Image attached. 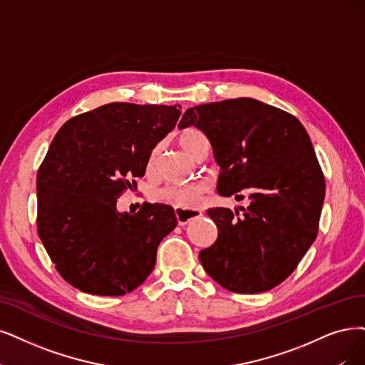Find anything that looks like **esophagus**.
Masks as SVG:
<instances>
[{
    "label": "esophagus",
    "mask_w": 365,
    "mask_h": 365,
    "mask_svg": "<svg viewBox=\"0 0 365 365\" xmlns=\"http://www.w3.org/2000/svg\"><path fill=\"white\" fill-rule=\"evenodd\" d=\"M174 213H175V218H178V222L180 225H186L187 222L198 220L201 215H203L198 209H182V207H175Z\"/></svg>",
    "instance_id": "obj_1"
}]
</instances>
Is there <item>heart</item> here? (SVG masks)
I'll return each instance as SVG.
<instances>
[{
	"label": "heart",
	"mask_w": 365,
	"mask_h": 365,
	"mask_svg": "<svg viewBox=\"0 0 365 365\" xmlns=\"http://www.w3.org/2000/svg\"><path fill=\"white\" fill-rule=\"evenodd\" d=\"M201 140H205V135L195 129H186L180 133V137H179L180 145L190 155L194 153L195 147L198 145V143ZM158 152H159V148H155L150 159H148V170H152L155 167ZM205 192H206V186L201 183L168 185L156 192V200L160 201V203H167L174 207H194L198 205L200 198L203 197Z\"/></svg>",
	"instance_id": "1"
}]
</instances>
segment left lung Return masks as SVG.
Instances as JSON below:
<instances>
[{
    "instance_id": "left-lung-1",
    "label": "left lung",
    "mask_w": 365,
    "mask_h": 365,
    "mask_svg": "<svg viewBox=\"0 0 365 365\" xmlns=\"http://www.w3.org/2000/svg\"><path fill=\"white\" fill-rule=\"evenodd\" d=\"M203 132L220 165L217 191L250 206L209 209L215 244L200 251L207 275L235 293L267 292L284 281L313 245L325 179L301 121L251 98L186 110L179 128Z\"/></svg>"
}]
</instances>
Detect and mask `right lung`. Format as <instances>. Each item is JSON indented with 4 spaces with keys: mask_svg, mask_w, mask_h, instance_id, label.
Listing matches in <instances>:
<instances>
[{
    "mask_svg": "<svg viewBox=\"0 0 365 365\" xmlns=\"http://www.w3.org/2000/svg\"><path fill=\"white\" fill-rule=\"evenodd\" d=\"M179 117L180 105L113 102L66 121L52 140L37 173V232L75 289L121 296L153 271L160 240L178 225L174 209L118 212L117 198Z\"/></svg>",
    "mask_w": 365,
    "mask_h": 365,
    "instance_id": "right-lung-1",
    "label": "right lung"
}]
</instances>
